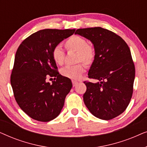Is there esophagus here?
<instances>
[{
	"mask_svg": "<svg viewBox=\"0 0 147 147\" xmlns=\"http://www.w3.org/2000/svg\"><path fill=\"white\" fill-rule=\"evenodd\" d=\"M78 84V82L77 81H74V80H72V84H73V86H76L77 84Z\"/></svg>",
	"mask_w": 147,
	"mask_h": 147,
	"instance_id": "34e87169",
	"label": "esophagus"
}]
</instances>
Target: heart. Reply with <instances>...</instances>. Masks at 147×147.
<instances>
[{
  "instance_id": "b5f03b06",
  "label": "heart",
  "mask_w": 147,
  "mask_h": 147,
  "mask_svg": "<svg viewBox=\"0 0 147 147\" xmlns=\"http://www.w3.org/2000/svg\"><path fill=\"white\" fill-rule=\"evenodd\" d=\"M65 47L67 51L77 52L76 62H82L86 65L93 63L96 57V50L92 45L88 44L85 38L78 35H73L65 42ZM52 58L58 65H63L65 61V52L59 46L54 47L51 52ZM86 67L83 63L76 65L67 66L60 71L61 76L71 80H79L85 72Z\"/></svg>"
}]
</instances>
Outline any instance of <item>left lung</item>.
Here are the masks:
<instances>
[{
    "instance_id": "8db88e82",
    "label": "left lung",
    "mask_w": 147,
    "mask_h": 147,
    "mask_svg": "<svg viewBox=\"0 0 147 147\" xmlns=\"http://www.w3.org/2000/svg\"><path fill=\"white\" fill-rule=\"evenodd\" d=\"M75 34L90 40L96 50L88 78L98 82H84V104L96 117L111 120L126 109L133 93L135 67L130 50L122 38L104 28L78 29Z\"/></svg>"
}]
</instances>
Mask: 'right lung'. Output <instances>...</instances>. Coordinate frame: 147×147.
Masks as SVG:
<instances>
[{"mask_svg":"<svg viewBox=\"0 0 147 147\" xmlns=\"http://www.w3.org/2000/svg\"><path fill=\"white\" fill-rule=\"evenodd\" d=\"M75 31L40 30L26 38L18 47L11 84L19 107L34 120L49 122L57 117L63 107L72 84L71 80L59 74L51 52ZM47 77H54L52 84L46 81Z\"/></svg>","mask_w":147,"mask_h":147,"instance_id":"right-lung-1","label":"right lung"}]
</instances>
